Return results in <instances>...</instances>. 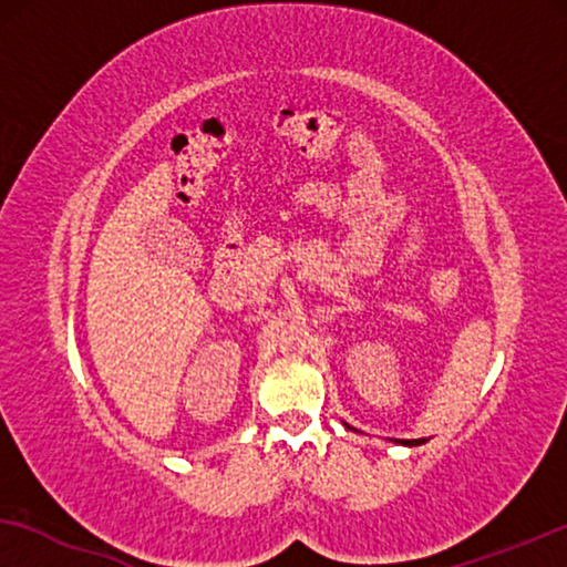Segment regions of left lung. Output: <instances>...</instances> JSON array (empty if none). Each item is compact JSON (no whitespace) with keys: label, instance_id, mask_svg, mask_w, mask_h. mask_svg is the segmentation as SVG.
Listing matches in <instances>:
<instances>
[{"label":"left lung","instance_id":"1","mask_svg":"<svg viewBox=\"0 0 567 567\" xmlns=\"http://www.w3.org/2000/svg\"><path fill=\"white\" fill-rule=\"evenodd\" d=\"M394 441H400V444H405V446H417V444H421V441H402V439H394Z\"/></svg>","mask_w":567,"mask_h":567}]
</instances>
